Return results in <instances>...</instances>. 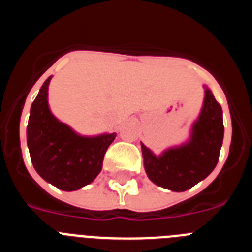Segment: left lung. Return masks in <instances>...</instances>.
Instances as JSON below:
<instances>
[{"instance_id":"obj_1","label":"left lung","mask_w":252,"mask_h":252,"mask_svg":"<svg viewBox=\"0 0 252 252\" xmlns=\"http://www.w3.org/2000/svg\"><path fill=\"white\" fill-rule=\"evenodd\" d=\"M222 107L208 87L204 86V101L190 139L157 157L141 142L144 166L149 179L157 186L184 192L208 177L216 168L223 141Z\"/></svg>"}]
</instances>
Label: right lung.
I'll return each instance as SVG.
<instances>
[{
	"mask_svg": "<svg viewBox=\"0 0 252 252\" xmlns=\"http://www.w3.org/2000/svg\"><path fill=\"white\" fill-rule=\"evenodd\" d=\"M49 77L31 104L28 148L37 174L57 188L72 192L92 183L102 170L103 158L116 132L81 136L51 113Z\"/></svg>",
	"mask_w": 252,
	"mask_h": 252,
	"instance_id": "obj_1",
	"label": "right lung"
}]
</instances>
